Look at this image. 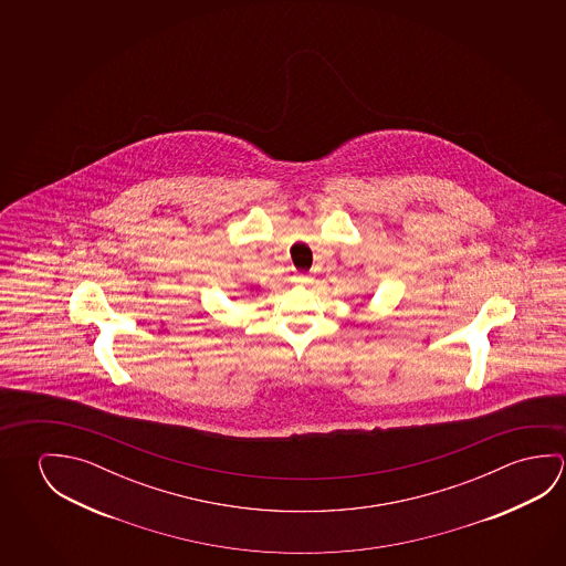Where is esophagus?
<instances>
[{
    "label": "esophagus",
    "instance_id": "esophagus-1",
    "mask_svg": "<svg viewBox=\"0 0 566 566\" xmlns=\"http://www.w3.org/2000/svg\"><path fill=\"white\" fill-rule=\"evenodd\" d=\"M294 280H296L297 284H310L314 279H312V274H304V272H300V274L294 276Z\"/></svg>",
    "mask_w": 566,
    "mask_h": 566
}]
</instances>
